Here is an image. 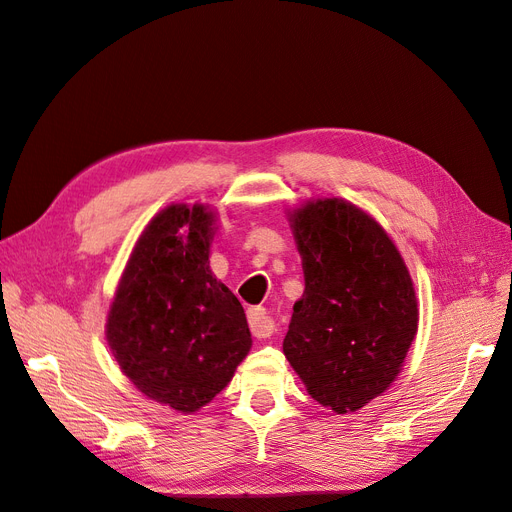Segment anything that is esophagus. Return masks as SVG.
<instances>
[{"instance_id": "esophagus-1", "label": "esophagus", "mask_w": 512, "mask_h": 512, "mask_svg": "<svg viewBox=\"0 0 512 512\" xmlns=\"http://www.w3.org/2000/svg\"><path fill=\"white\" fill-rule=\"evenodd\" d=\"M249 325L255 338H270L274 334V319L268 315L266 308L255 306L249 310Z\"/></svg>"}]
</instances>
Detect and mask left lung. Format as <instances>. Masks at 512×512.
Instances as JSON below:
<instances>
[{
	"mask_svg": "<svg viewBox=\"0 0 512 512\" xmlns=\"http://www.w3.org/2000/svg\"><path fill=\"white\" fill-rule=\"evenodd\" d=\"M291 229L306 287L283 353L319 404L355 412L398 378L417 336L412 278L385 229L351 202H308Z\"/></svg>",
	"mask_w": 512,
	"mask_h": 512,
	"instance_id": "8db88e82",
	"label": "left lung"
}]
</instances>
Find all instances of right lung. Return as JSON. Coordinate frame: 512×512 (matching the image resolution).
<instances>
[{"label": "right lung", "instance_id": "obj_1", "mask_svg": "<svg viewBox=\"0 0 512 512\" xmlns=\"http://www.w3.org/2000/svg\"><path fill=\"white\" fill-rule=\"evenodd\" d=\"M212 225L204 204L161 210L131 251L106 321L123 374L185 415L227 387L253 344L242 304L210 270Z\"/></svg>", "mask_w": 512, "mask_h": 512}]
</instances>
